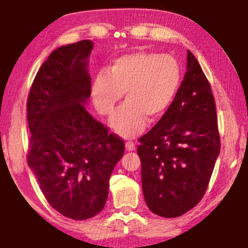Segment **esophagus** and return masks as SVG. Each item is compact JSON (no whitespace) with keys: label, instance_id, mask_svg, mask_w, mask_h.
Segmentation results:
<instances>
[{"label":"esophagus","instance_id":"esophagus-1","mask_svg":"<svg viewBox=\"0 0 248 248\" xmlns=\"http://www.w3.org/2000/svg\"><path fill=\"white\" fill-rule=\"evenodd\" d=\"M135 147H136V145H135L134 141L128 140L127 143H126V148H127L128 151H134V150H135Z\"/></svg>","mask_w":248,"mask_h":248}]
</instances>
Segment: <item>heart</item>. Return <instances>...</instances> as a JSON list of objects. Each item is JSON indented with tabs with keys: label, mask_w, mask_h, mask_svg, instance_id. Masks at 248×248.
<instances>
[{
	"label": "heart",
	"mask_w": 248,
	"mask_h": 248,
	"mask_svg": "<svg viewBox=\"0 0 248 248\" xmlns=\"http://www.w3.org/2000/svg\"><path fill=\"white\" fill-rule=\"evenodd\" d=\"M183 81V69L172 55L134 52L114 59L92 82V98L98 113L110 117L122 100L126 103L111 121L122 137L144 130L146 119L156 121L172 105Z\"/></svg>",
	"instance_id": "obj_1"
}]
</instances>
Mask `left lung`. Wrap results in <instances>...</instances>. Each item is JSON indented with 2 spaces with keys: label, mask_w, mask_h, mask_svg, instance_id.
<instances>
[{
  "label": "left lung",
  "mask_w": 248,
  "mask_h": 248,
  "mask_svg": "<svg viewBox=\"0 0 248 248\" xmlns=\"http://www.w3.org/2000/svg\"><path fill=\"white\" fill-rule=\"evenodd\" d=\"M140 143L148 209L160 217H177L195 207L209 186L220 135L211 85L190 51L172 105Z\"/></svg>",
  "instance_id": "left-lung-1"
}]
</instances>
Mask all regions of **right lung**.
<instances>
[{
    "label": "right lung",
    "mask_w": 248,
    "mask_h": 248,
    "mask_svg": "<svg viewBox=\"0 0 248 248\" xmlns=\"http://www.w3.org/2000/svg\"><path fill=\"white\" fill-rule=\"evenodd\" d=\"M88 39L53 51L27 100V162L53 209L72 220L100 213L108 180L124 152V140L86 111L91 96Z\"/></svg>",
    "instance_id": "obj_1"
}]
</instances>
